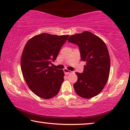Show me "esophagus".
<instances>
[{
  "mask_svg": "<svg viewBox=\"0 0 130 130\" xmlns=\"http://www.w3.org/2000/svg\"><path fill=\"white\" fill-rule=\"evenodd\" d=\"M63 71H64V73L65 75H68V74H69V73H72V71H69L68 69H63Z\"/></svg>",
  "mask_w": 130,
  "mask_h": 130,
  "instance_id": "34e87169",
  "label": "esophagus"
}]
</instances>
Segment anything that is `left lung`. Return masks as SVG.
<instances>
[{"instance_id": "left-lung-1", "label": "left lung", "mask_w": 130, "mask_h": 130, "mask_svg": "<svg viewBox=\"0 0 130 130\" xmlns=\"http://www.w3.org/2000/svg\"><path fill=\"white\" fill-rule=\"evenodd\" d=\"M68 40L78 45L81 60L86 62L84 72L76 73L75 92L85 99L97 96L103 89L110 74V58L105 42L89 31L72 35Z\"/></svg>"}]
</instances>
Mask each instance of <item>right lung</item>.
<instances>
[{
    "mask_svg": "<svg viewBox=\"0 0 130 130\" xmlns=\"http://www.w3.org/2000/svg\"><path fill=\"white\" fill-rule=\"evenodd\" d=\"M69 35L42 33L30 38L21 57L23 76L30 89L37 96L49 99L57 95L63 81L64 72L50 67Z\"/></svg>",
    "mask_w": 130,
    "mask_h": 130,
    "instance_id": "obj_1",
    "label": "right lung"
}]
</instances>
